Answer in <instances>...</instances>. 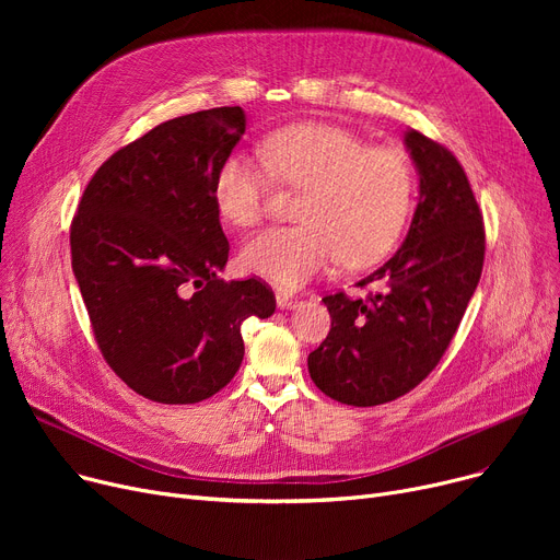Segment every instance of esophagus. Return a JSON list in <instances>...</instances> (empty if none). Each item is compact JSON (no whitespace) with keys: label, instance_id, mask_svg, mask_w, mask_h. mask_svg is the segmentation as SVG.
<instances>
[{"label":"esophagus","instance_id":"1","mask_svg":"<svg viewBox=\"0 0 560 560\" xmlns=\"http://www.w3.org/2000/svg\"><path fill=\"white\" fill-rule=\"evenodd\" d=\"M277 304L281 308H298L302 304V300L295 298V295H290V292H277Z\"/></svg>","mask_w":560,"mask_h":560}]
</instances>
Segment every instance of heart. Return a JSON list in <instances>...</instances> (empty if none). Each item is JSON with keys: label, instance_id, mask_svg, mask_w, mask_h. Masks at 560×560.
<instances>
[{"label": "heart", "instance_id": "1", "mask_svg": "<svg viewBox=\"0 0 560 560\" xmlns=\"http://www.w3.org/2000/svg\"><path fill=\"white\" fill-rule=\"evenodd\" d=\"M262 165L231 154L218 170L213 199L233 226L249 229L268 215L272 179L304 190L302 224L268 229L241 252L245 270L279 288H300L340 256L363 268L386 256L413 209L416 176L408 159L368 147L338 127L302 122L260 142Z\"/></svg>", "mask_w": 560, "mask_h": 560}]
</instances>
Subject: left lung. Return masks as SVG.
<instances>
[{"instance_id":"8db88e82","label":"left lung","mask_w":560,"mask_h":560,"mask_svg":"<svg viewBox=\"0 0 560 560\" xmlns=\"http://www.w3.org/2000/svg\"><path fill=\"white\" fill-rule=\"evenodd\" d=\"M420 172V203L404 245L361 288L322 298L331 315L327 340L308 354L313 384L347 406L388 404L420 386L440 363L483 270L486 226L452 150L406 131Z\"/></svg>"}]
</instances>
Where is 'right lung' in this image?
<instances>
[{
	"instance_id": "right-lung-1",
	"label": "right lung",
	"mask_w": 560,
	"mask_h": 560,
	"mask_svg": "<svg viewBox=\"0 0 560 560\" xmlns=\"http://www.w3.org/2000/svg\"><path fill=\"white\" fill-rule=\"evenodd\" d=\"M245 133L241 106L174 117L108 156L70 224L72 270L95 342L125 384L159 404H197L238 372L247 317L272 288L218 277L229 258L213 184Z\"/></svg>"
}]
</instances>
